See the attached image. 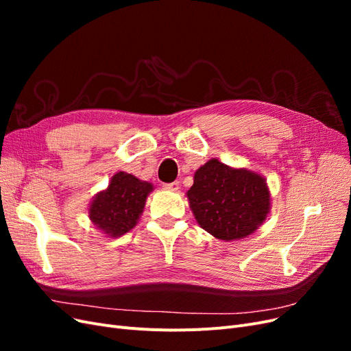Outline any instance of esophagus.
<instances>
[{
    "instance_id": "1",
    "label": "esophagus",
    "mask_w": 351,
    "mask_h": 351,
    "mask_svg": "<svg viewBox=\"0 0 351 351\" xmlns=\"http://www.w3.org/2000/svg\"><path fill=\"white\" fill-rule=\"evenodd\" d=\"M178 187H180V183H178V182H173V183H167V184H164V189H167V190H171V192H177Z\"/></svg>"
}]
</instances>
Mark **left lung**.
<instances>
[{
  "label": "left lung",
  "instance_id": "left-lung-1",
  "mask_svg": "<svg viewBox=\"0 0 351 351\" xmlns=\"http://www.w3.org/2000/svg\"><path fill=\"white\" fill-rule=\"evenodd\" d=\"M186 195L197 224L224 241L253 234L271 209L267 180L252 169L232 168L215 158L196 169L193 186Z\"/></svg>",
  "mask_w": 351,
  "mask_h": 351
}]
</instances>
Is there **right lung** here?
Masks as SVG:
<instances>
[{
	"instance_id": "right-lung-1",
	"label": "right lung",
	"mask_w": 351,
	"mask_h": 351,
	"mask_svg": "<svg viewBox=\"0 0 351 351\" xmlns=\"http://www.w3.org/2000/svg\"><path fill=\"white\" fill-rule=\"evenodd\" d=\"M152 190L149 182L124 171L115 173L108 187L92 199L89 219L107 237H121L137 226Z\"/></svg>"
}]
</instances>
